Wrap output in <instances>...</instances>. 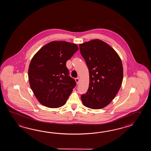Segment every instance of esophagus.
<instances>
[{
	"mask_svg": "<svg viewBox=\"0 0 151 151\" xmlns=\"http://www.w3.org/2000/svg\"><path fill=\"white\" fill-rule=\"evenodd\" d=\"M75 80H76V83H77V84L79 83V78H76V79H75Z\"/></svg>",
	"mask_w": 151,
	"mask_h": 151,
	"instance_id": "obj_1",
	"label": "esophagus"
}]
</instances>
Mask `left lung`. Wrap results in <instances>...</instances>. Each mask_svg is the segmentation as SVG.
Wrapping results in <instances>:
<instances>
[{
    "instance_id": "left-lung-1",
    "label": "left lung",
    "mask_w": 151,
    "mask_h": 151,
    "mask_svg": "<svg viewBox=\"0 0 151 151\" xmlns=\"http://www.w3.org/2000/svg\"><path fill=\"white\" fill-rule=\"evenodd\" d=\"M79 47L90 74L88 89L81 99L87 107L103 109L112 101L122 86L121 59L113 48L99 39L81 44Z\"/></svg>"
}]
</instances>
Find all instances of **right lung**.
<instances>
[{
	"mask_svg": "<svg viewBox=\"0 0 151 151\" xmlns=\"http://www.w3.org/2000/svg\"><path fill=\"white\" fill-rule=\"evenodd\" d=\"M78 50L76 44L51 42L37 52L29 65V83L39 103L50 108L64 105L76 86L66 66Z\"/></svg>",
	"mask_w": 151,
	"mask_h": 151,
	"instance_id": "right-lung-1",
	"label": "right lung"
}]
</instances>
